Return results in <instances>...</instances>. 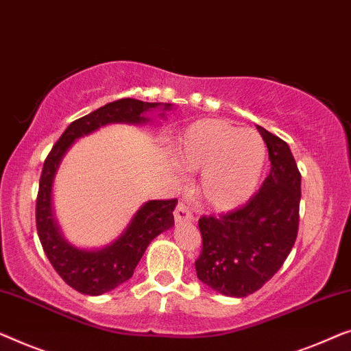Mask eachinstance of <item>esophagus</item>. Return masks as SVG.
Masks as SVG:
<instances>
[{
  "label": "esophagus",
  "mask_w": 351,
  "mask_h": 351,
  "mask_svg": "<svg viewBox=\"0 0 351 351\" xmlns=\"http://www.w3.org/2000/svg\"><path fill=\"white\" fill-rule=\"evenodd\" d=\"M175 221L176 223H186V221H194V215L184 202H178L175 208Z\"/></svg>",
  "instance_id": "esophagus-1"
}]
</instances>
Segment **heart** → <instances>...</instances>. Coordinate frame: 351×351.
Masks as SVG:
<instances>
[{
	"mask_svg": "<svg viewBox=\"0 0 351 351\" xmlns=\"http://www.w3.org/2000/svg\"><path fill=\"white\" fill-rule=\"evenodd\" d=\"M178 159L187 171H202L199 197L215 211L245 205L258 189L265 164V145L253 130L226 121H197L178 141Z\"/></svg>",
	"mask_w": 351,
	"mask_h": 351,
	"instance_id": "1",
	"label": "heart"
}]
</instances>
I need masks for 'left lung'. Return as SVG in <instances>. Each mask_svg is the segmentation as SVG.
I'll return each mask as SVG.
<instances>
[{
    "mask_svg": "<svg viewBox=\"0 0 351 351\" xmlns=\"http://www.w3.org/2000/svg\"><path fill=\"white\" fill-rule=\"evenodd\" d=\"M269 149L270 173L243 206L202 216L200 281L218 293L245 298L263 288L293 250L299 229L300 171L288 143L258 125Z\"/></svg>",
    "mask_w": 351,
    "mask_h": 351,
    "instance_id": "obj_1",
    "label": "left lung"
}]
</instances>
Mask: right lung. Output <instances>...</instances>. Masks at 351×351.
<instances>
[{"label":"right lung","instance_id":"1","mask_svg":"<svg viewBox=\"0 0 351 351\" xmlns=\"http://www.w3.org/2000/svg\"><path fill=\"white\" fill-rule=\"evenodd\" d=\"M160 103H146L135 98H121L98 108L90 114L71 122L58 141L49 152L39 178V191L36 197V230L44 253L51 261L52 267L62 280L82 294L100 295L114 289L133 275L136 264L145 254L147 245L162 232L175 224L173 210L176 199L151 200L138 210L124 234L114 243L103 250H77L63 240L53 221L51 208V191L56 171L76 138L97 130L112 122L143 124L149 121L145 112L159 108ZM164 110H170L165 103Z\"/></svg>","mask_w":351,"mask_h":351}]
</instances>
